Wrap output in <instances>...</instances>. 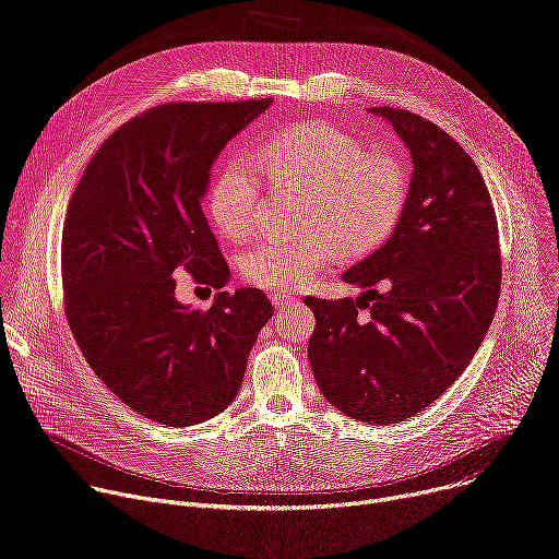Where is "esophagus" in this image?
Segmentation results:
<instances>
[{
    "label": "esophagus",
    "mask_w": 559,
    "mask_h": 559,
    "mask_svg": "<svg viewBox=\"0 0 559 559\" xmlns=\"http://www.w3.org/2000/svg\"><path fill=\"white\" fill-rule=\"evenodd\" d=\"M292 302H296V296H292V294H272V305L276 309H285Z\"/></svg>",
    "instance_id": "1"
}]
</instances>
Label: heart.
Wrapping results in <instances>:
<instances>
[{"mask_svg":"<svg viewBox=\"0 0 559 559\" xmlns=\"http://www.w3.org/2000/svg\"><path fill=\"white\" fill-rule=\"evenodd\" d=\"M254 164L267 183L305 194L302 225L289 238L270 236L241 257L243 276L263 289L294 292L313 283L347 250L352 257L380 246L405 207L401 164L369 154L356 136L325 123H302L265 141ZM261 181L250 162L227 164L210 186L207 216L227 238L254 229Z\"/></svg>","mask_w":559,"mask_h":559,"instance_id":"1","label":"heart"}]
</instances>
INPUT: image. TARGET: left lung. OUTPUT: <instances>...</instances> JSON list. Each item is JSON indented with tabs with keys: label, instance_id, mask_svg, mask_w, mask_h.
<instances>
[{
	"label": "left lung",
	"instance_id": "left-lung-1",
	"mask_svg": "<svg viewBox=\"0 0 559 559\" xmlns=\"http://www.w3.org/2000/svg\"><path fill=\"white\" fill-rule=\"evenodd\" d=\"M369 112L409 150L405 207L386 241L343 274L358 298H305L316 316L307 354L338 412L393 425L438 401L483 345L502 261L489 190L462 145L407 110Z\"/></svg>",
	"mask_w": 559,
	"mask_h": 559
}]
</instances>
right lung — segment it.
Returning a JSON list of instances; mask_svg holds the SVG:
<instances>
[{
	"label": "right lung",
	"instance_id": "obj_1",
	"mask_svg": "<svg viewBox=\"0 0 559 559\" xmlns=\"http://www.w3.org/2000/svg\"><path fill=\"white\" fill-rule=\"evenodd\" d=\"M270 99L158 106L106 139L70 197L61 281L72 336L93 371L136 414L192 427L243 382L274 307L261 289L183 305L173 274L225 287L229 267L201 199L218 152Z\"/></svg>",
	"mask_w": 559,
	"mask_h": 559
}]
</instances>
